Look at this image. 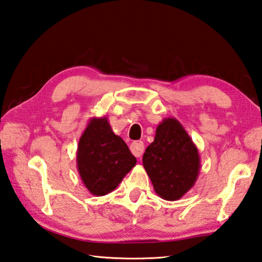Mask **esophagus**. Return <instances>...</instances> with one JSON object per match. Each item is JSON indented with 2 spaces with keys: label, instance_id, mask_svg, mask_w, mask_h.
Returning a JSON list of instances; mask_svg holds the SVG:
<instances>
[{
  "label": "esophagus",
  "instance_id": "obj_1",
  "mask_svg": "<svg viewBox=\"0 0 262 262\" xmlns=\"http://www.w3.org/2000/svg\"><path fill=\"white\" fill-rule=\"evenodd\" d=\"M130 150L136 157H140V156H142L143 151H144V144L140 140H136L130 144Z\"/></svg>",
  "mask_w": 262,
  "mask_h": 262
}]
</instances>
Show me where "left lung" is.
I'll return each instance as SVG.
<instances>
[{
    "label": "left lung",
    "instance_id": "left-lung-1",
    "mask_svg": "<svg viewBox=\"0 0 262 262\" xmlns=\"http://www.w3.org/2000/svg\"><path fill=\"white\" fill-rule=\"evenodd\" d=\"M142 164L157 195L166 201L182 199L195 185L201 169L199 149L175 118H166L157 126Z\"/></svg>",
    "mask_w": 262,
    "mask_h": 262
}]
</instances>
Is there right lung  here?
I'll use <instances>...</instances> for the list:
<instances>
[{
	"mask_svg": "<svg viewBox=\"0 0 262 262\" xmlns=\"http://www.w3.org/2000/svg\"><path fill=\"white\" fill-rule=\"evenodd\" d=\"M77 170L94 196L111 193L137 164L126 143L112 131L106 116L92 118L79 138Z\"/></svg>",
	"mask_w": 262,
	"mask_h": 262,
	"instance_id": "1",
	"label": "right lung"
}]
</instances>
